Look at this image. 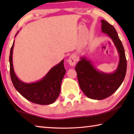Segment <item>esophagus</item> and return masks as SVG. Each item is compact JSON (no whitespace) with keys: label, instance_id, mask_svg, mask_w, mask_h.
Returning a JSON list of instances; mask_svg holds the SVG:
<instances>
[{"label":"esophagus","instance_id":"esophagus-1","mask_svg":"<svg viewBox=\"0 0 134 134\" xmlns=\"http://www.w3.org/2000/svg\"><path fill=\"white\" fill-rule=\"evenodd\" d=\"M76 62H77L76 57L74 55H73V54H72V55H70L69 60H68L69 64H70V65H71V66H74V65H75Z\"/></svg>","mask_w":134,"mask_h":134}]
</instances>
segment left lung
<instances>
[{"instance_id": "8db88e82", "label": "left lung", "mask_w": 134, "mask_h": 134, "mask_svg": "<svg viewBox=\"0 0 134 134\" xmlns=\"http://www.w3.org/2000/svg\"><path fill=\"white\" fill-rule=\"evenodd\" d=\"M100 22L102 32L112 40L118 53L119 60L116 69L109 73L104 72L95 67L85 56L81 57L75 67L81 90L86 96L95 100H102L114 93L122 85L126 71L125 50L116 29L105 20Z\"/></svg>"}]
</instances>
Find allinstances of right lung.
I'll return each mask as SVG.
<instances>
[{
    "label": "right lung",
    "instance_id": "1",
    "mask_svg": "<svg viewBox=\"0 0 134 134\" xmlns=\"http://www.w3.org/2000/svg\"><path fill=\"white\" fill-rule=\"evenodd\" d=\"M17 32L15 37L17 35ZM15 40L10 48L9 55L11 80L16 90L26 99L38 105H47L53 103L60 93L61 85L66 72L64 59L49 70L43 77L32 83L21 81L16 75L13 65V50Z\"/></svg>",
    "mask_w": 134,
    "mask_h": 134
}]
</instances>
